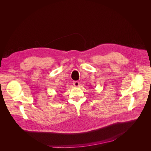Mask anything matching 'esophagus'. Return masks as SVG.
Returning a JSON list of instances; mask_svg holds the SVG:
<instances>
[{
  "instance_id": "obj_1",
  "label": "esophagus",
  "mask_w": 151,
  "mask_h": 151,
  "mask_svg": "<svg viewBox=\"0 0 151 151\" xmlns=\"http://www.w3.org/2000/svg\"><path fill=\"white\" fill-rule=\"evenodd\" d=\"M74 86H76V87H79V82H78V81H74Z\"/></svg>"
}]
</instances>
